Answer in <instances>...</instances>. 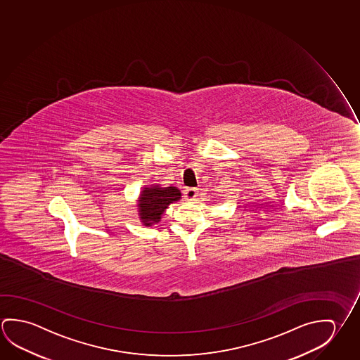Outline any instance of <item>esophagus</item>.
<instances>
[{
    "mask_svg": "<svg viewBox=\"0 0 360 360\" xmlns=\"http://www.w3.org/2000/svg\"><path fill=\"white\" fill-rule=\"evenodd\" d=\"M184 198L187 200H195L198 197V189L197 188H186L184 189Z\"/></svg>",
    "mask_w": 360,
    "mask_h": 360,
    "instance_id": "obj_1",
    "label": "esophagus"
}]
</instances>
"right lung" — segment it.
<instances>
[{"instance_id":"1","label":"right lung","mask_w":360,"mask_h":360,"mask_svg":"<svg viewBox=\"0 0 360 360\" xmlns=\"http://www.w3.org/2000/svg\"><path fill=\"white\" fill-rule=\"evenodd\" d=\"M181 195L182 193L177 187H160V184H154L143 188L138 200L139 219L147 227L158 224L165 210L173 202L181 200Z\"/></svg>"}]
</instances>
